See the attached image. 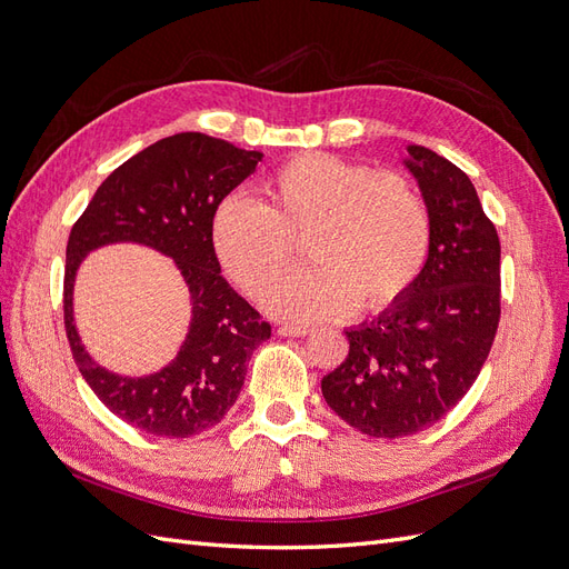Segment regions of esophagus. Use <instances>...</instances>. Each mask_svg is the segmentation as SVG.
<instances>
[{
    "label": "esophagus",
    "instance_id": "obj_1",
    "mask_svg": "<svg viewBox=\"0 0 569 569\" xmlns=\"http://www.w3.org/2000/svg\"><path fill=\"white\" fill-rule=\"evenodd\" d=\"M278 335L280 337H306V335H311V330H308V327H297V325H282V327H278Z\"/></svg>",
    "mask_w": 569,
    "mask_h": 569
}]
</instances>
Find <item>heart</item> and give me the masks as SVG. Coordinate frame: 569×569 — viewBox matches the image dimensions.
Here are the masks:
<instances>
[{
    "label": "heart",
    "instance_id": "heart-1",
    "mask_svg": "<svg viewBox=\"0 0 569 569\" xmlns=\"http://www.w3.org/2000/svg\"><path fill=\"white\" fill-rule=\"evenodd\" d=\"M263 201L228 199L211 222L220 268L261 301L295 261L303 239L316 266L297 272L268 299V311L295 322L335 320L399 301L420 278L432 220L410 180L327 153H303L261 187Z\"/></svg>",
    "mask_w": 569,
    "mask_h": 569
}]
</instances>
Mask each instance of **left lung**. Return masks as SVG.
Returning a JSON list of instances; mask_svg holds the SVG:
<instances>
[{
    "label": "left lung",
    "mask_w": 569,
    "mask_h": 569,
    "mask_svg": "<svg viewBox=\"0 0 569 569\" xmlns=\"http://www.w3.org/2000/svg\"><path fill=\"white\" fill-rule=\"evenodd\" d=\"M403 163L432 220L420 278L389 308L347 330L349 356L322 396L358 432L396 439L439 422L485 366L501 318V242L470 178L432 149Z\"/></svg>",
    "instance_id": "left-lung-1"
}]
</instances>
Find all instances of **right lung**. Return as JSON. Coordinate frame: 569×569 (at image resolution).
<instances>
[{
  "label": "right lung",
  "mask_w": 569,
  "mask_h": 569,
  "mask_svg": "<svg viewBox=\"0 0 569 569\" xmlns=\"http://www.w3.org/2000/svg\"><path fill=\"white\" fill-rule=\"evenodd\" d=\"M263 159L218 137L178 132L134 153L99 184L66 247L63 325L76 366L113 416L151 437L184 439L218 425L234 406L256 347L270 325L220 274L211 222L220 201ZM134 241L177 261L193 301V322L173 365L147 378L97 367L72 322L79 261L107 243Z\"/></svg>",
  "instance_id": "add662e5"
}]
</instances>
